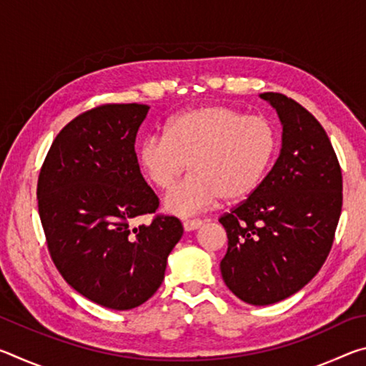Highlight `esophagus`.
Listing matches in <instances>:
<instances>
[{
	"mask_svg": "<svg viewBox=\"0 0 366 366\" xmlns=\"http://www.w3.org/2000/svg\"><path fill=\"white\" fill-rule=\"evenodd\" d=\"M182 226L185 231H195V229L202 226V219H187V221H184Z\"/></svg>",
	"mask_w": 366,
	"mask_h": 366,
	"instance_id": "obj_1",
	"label": "esophagus"
}]
</instances>
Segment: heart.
<instances>
[{"label": "heart", "instance_id": "1", "mask_svg": "<svg viewBox=\"0 0 366 366\" xmlns=\"http://www.w3.org/2000/svg\"><path fill=\"white\" fill-rule=\"evenodd\" d=\"M277 152V132L263 116H247L227 104H207L179 113L164 135L140 142L137 159L154 187L168 190L185 169L192 174L166 197V209L195 214L221 198L252 195L268 174Z\"/></svg>", "mask_w": 366, "mask_h": 366}]
</instances>
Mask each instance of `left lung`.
I'll return each mask as SVG.
<instances>
[{
	"label": "left lung",
	"mask_w": 366,
	"mask_h": 366,
	"mask_svg": "<svg viewBox=\"0 0 366 366\" xmlns=\"http://www.w3.org/2000/svg\"><path fill=\"white\" fill-rule=\"evenodd\" d=\"M282 122V148L249 198L219 218L226 286L250 305L287 299L330 255L342 209V171L323 126L292 98L259 95Z\"/></svg>",
	"instance_id": "1"
}]
</instances>
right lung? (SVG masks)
<instances>
[{"instance_id": "right-lung-1", "label": "right lung", "mask_w": 366, "mask_h": 366, "mask_svg": "<svg viewBox=\"0 0 366 366\" xmlns=\"http://www.w3.org/2000/svg\"><path fill=\"white\" fill-rule=\"evenodd\" d=\"M150 107L107 103L66 124L43 161L36 200L48 252L61 276L86 299L131 310L157 292L168 255L182 237L176 216L142 176L135 137Z\"/></svg>"}]
</instances>
